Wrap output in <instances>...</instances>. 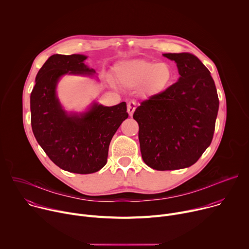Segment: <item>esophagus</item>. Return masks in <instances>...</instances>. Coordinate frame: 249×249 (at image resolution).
Listing matches in <instances>:
<instances>
[{"label":"esophagus","mask_w":249,"mask_h":249,"mask_svg":"<svg viewBox=\"0 0 249 249\" xmlns=\"http://www.w3.org/2000/svg\"><path fill=\"white\" fill-rule=\"evenodd\" d=\"M136 107H137L136 101H134V100H130V101L128 102V104H127V110H128V113H129L131 116L133 115V113H134V111H135Z\"/></svg>","instance_id":"1"}]
</instances>
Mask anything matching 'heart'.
Segmentation results:
<instances>
[{"label":"heart","mask_w":249,"mask_h":249,"mask_svg":"<svg viewBox=\"0 0 249 249\" xmlns=\"http://www.w3.org/2000/svg\"><path fill=\"white\" fill-rule=\"evenodd\" d=\"M115 73L122 84L128 87L144 85L147 90L151 92L164 89L173 79L172 69L168 64L141 59L119 63L116 66Z\"/></svg>","instance_id":"obj_1"}]
</instances>
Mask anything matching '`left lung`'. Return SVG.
Masks as SVG:
<instances>
[{
  "label": "left lung",
  "mask_w": 249,
  "mask_h": 249,
  "mask_svg": "<svg viewBox=\"0 0 249 249\" xmlns=\"http://www.w3.org/2000/svg\"><path fill=\"white\" fill-rule=\"evenodd\" d=\"M179 80L141 102L133 118L145 163L157 170L191 166L211 145L219 97L209 70L189 53H167Z\"/></svg>",
  "instance_id": "obj_1"
}]
</instances>
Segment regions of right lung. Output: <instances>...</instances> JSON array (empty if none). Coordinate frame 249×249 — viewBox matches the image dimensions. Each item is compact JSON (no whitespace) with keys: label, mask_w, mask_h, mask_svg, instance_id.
<instances>
[{"label":"right lung","mask_w":249,"mask_h":249,"mask_svg":"<svg viewBox=\"0 0 249 249\" xmlns=\"http://www.w3.org/2000/svg\"><path fill=\"white\" fill-rule=\"evenodd\" d=\"M80 54L49 57L39 70L30 94L31 128L37 143L60 168L74 173L89 174L107 162L112 137L128 118L126 102L102 106L93 104L81 116H68L62 109L55 89L61 76L70 73H94Z\"/></svg>","instance_id":"right-lung-1"}]
</instances>
